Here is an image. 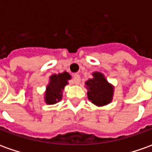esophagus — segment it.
Segmentation results:
<instances>
[{
	"instance_id": "esophagus-1",
	"label": "esophagus",
	"mask_w": 152,
	"mask_h": 152,
	"mask_svg": "<svg viewBox=\"0 0 152 152\" xmlns=\"http://www.w3.org/2000/svg\"><path fill=\"white\" fill-rule=\"evenodd\" d=\"M73 80H74V83L76 85H78L80 81V76L78 74H74L73 76Z\"/></svg>"
}]
</instances>
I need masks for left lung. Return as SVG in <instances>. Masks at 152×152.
<instances>
[{
	"instance_id": "obj_1",
	"label": "left lung",
	"mask_w": 152,
	"mask_h": 152,
	"mask_svg": "<svg viewBox=\"0 0 152 152\" xmlns=\"http://www.w3.org/2000/svg\"><path fill=\"white\" fill-rule=\"evenodd\" d=\"M93 78L86 82L87 96L96 106H102L109 104L112 100L114 88L100 72H94Z\"/></svg>"
}]
</instances>
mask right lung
<instances>
[{"label": "right lung", "instance_id": "right-lung-1", "mask_svg": "<svg viewBox=\"0 0 152 152\" xmlns=\"http://www.w3.org/2000/svg\"><path fill=\"white\" fill-rule=\"evenodd\" d=\"M71 76L67 72L60 73L58 75H52L50 77V82L46 86L45 102L46 104L53 105L60 102L62 97V91L65 86L68 84V80Z\"/></svg>", "mask_w": 152, "mask_h": 152}]
</instances>
